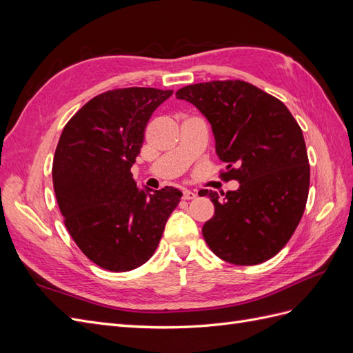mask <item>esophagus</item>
Returning a JSON list of instances; mask_svg holds the SVG:
<instances>
[{
	"label": "esophagus",
	"mask_w": 353,
	"mask_h": 353,
	"mask_svg": "<svg viewBox=\"0 0 353 353\" xmlns=\"http://www.w3.org/2000/svg\"><path fill=\"white\" fill-rule=\"evenodd\" d=\"M196 197H197V194L194 193V191H191V190H184L183 191V199L184 200H193Z\"/></svg>",
	"instance_id": "34e87169"
}]
</instances>
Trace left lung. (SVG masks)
Instances as JSON below:
<instances>
[{
	"label": "left lung",
	"instance_id": "8db88e82",
	"mask_svg": "<svg viewBox=\"0 0 353 353\" xmlns=\"http://www.w3.org/2000/svg\"><path fill=\"white\" fill-rule=\"evenodd\" d=\"M176 97L193 103L215 135L216 154L227 163V194L201 190L215 215L203 225L210 250L234 265L271 259L292 239L309 193V160L301 126L284 103L240 79L187 85Z\"/></svg>",
	"mask_w": 353,
	"mask_h": 353
}]
</instances>
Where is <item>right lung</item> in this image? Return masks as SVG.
Here are the masks:
<instances>
[{
	"label": "right lung",
	"mask_w": 353,
	"mask_h": 353,
	"mask_svg": "<svg viewBox=\"0 0 353 353\" xmlns=\"http://www.w3.org/2000/svg\"><path fill=\"white\" fill-rule=\"evenodd\" d=\"M172 90L117 88L99 94L63 130L52 160V185L65 225L100 268L131 271L157 249L179 190L140 191L131 166L153 112Z\"/></svg>",
	"instance_id": "1"
}]
</instances>
